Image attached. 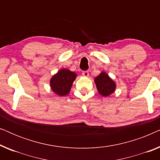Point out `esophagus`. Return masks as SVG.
Instances as JSON below:
<instances>
[{"label": "esophagus", "mask_w": 160, "mask_h": 160, "mask_svg": "<svg viewBox=\"0 0 160 160\" xmlns=\"http://www.w3.org/2000/svg\"><path fill=\"white\" fill-rule=\"evenodd\" d=\"M82 75L85 76V77H88L89 76V72L87 71H83L82 72Z\"/></svg>", "instance_id": "34e87169"}]
</instances>
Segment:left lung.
<instances>
[{
	"label": "left lung",
	"mask_w": 160,
	"mask_h": 160,
	"mask_svg": "<svg viewBox=\"0 0 160 160\" xmlns=\"http://www.w3.org/2000/svg\"><path fill=\"white\" fill-rule=\"evenodd\" d=\"M98 92L104 97L111 95L115 90L116 84L106 73L102 72L95 78Z\"/></svg>",
	"instance_id": "1"
}]
</instances>
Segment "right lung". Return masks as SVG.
<instances>
[{"mask_svg": "<svg viewBox=\"0 0 160 160\" xmlns=\"http://www.w3.org/2000/svg\"><path fill=\"white\" fill-rule=\"evenodd\" d=\"M76 74L67 69H62L58 72L50 81L52 89L54 92L60 96H65L69 93Z\"/></svg>", "mask_w": 160, "mask_h": 160, "instance_id": "obj_1", "label": "right lung"}]
</instances>
